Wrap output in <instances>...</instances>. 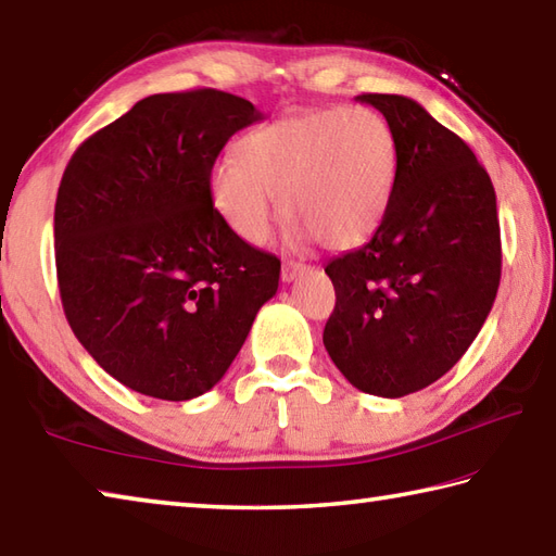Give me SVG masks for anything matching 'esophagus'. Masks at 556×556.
<instances>
[{
    "label": "esophagus",
    "mask_w": 556,
    "mask_h": 556,
    "mask_svg": "<svg viewBox=\"0 0 556 556\" xmlns=\"http://www.w3.org/2000/svg\"><path fill=\"white\" fill-rule=\"evenodd\" d=\"M306 271V265L303 263H293V260H287L285 267H281V279L285 281H293L299 275H303Z\"/></svg>",
    "instance_id": "esophagus-1"
}]
</instances>
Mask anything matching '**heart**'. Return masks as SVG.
Here are the masks:
<instances>
[{"mask_svg": "<svg viewBox=\"0 0 556 556\" xmlns=\"http://www.w3.org/2000/svg\"><path fill=\"white\" fill-rule=\"evenodd\" d=\"M400 147L374 108H311L255 127L210 173L216 214L245 243H263L277 210L293 245L366 243L393 204ZM280 202H276V194Z\"/></svg>", "mask_w": 556, "mask_h": 556, "instance_id": "b5f03b06", "label": "heart"}]
</instances>
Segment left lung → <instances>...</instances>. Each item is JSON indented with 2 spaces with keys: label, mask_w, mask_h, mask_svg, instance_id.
Listing matches in <instances>:
<instances>
[{
  "label": "left lung",
  "mask_w": 556,
  "mask_h": 556,
  "mask_svg": "<svg viewBox=\"0 0 556 556\" xmlns=\"http://www.w3.org/2000/svg\"><path fill=\"white\" fill-rule=\"evenodd\" d=\"M395 129L400 173L383 226L325 267L323 344L358 390L402 397L460 362L502 279L496 192L472 149L407 96L364 93Z\"/></svg>",
  "instance_id": "left-lung-1"
}]
</instances>
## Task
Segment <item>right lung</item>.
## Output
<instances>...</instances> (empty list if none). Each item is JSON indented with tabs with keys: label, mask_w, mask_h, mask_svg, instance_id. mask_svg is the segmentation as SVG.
Listing matches in <instances>:
<instances>
[{
	"label": "right lung",
	"mask_w": 556,
	"mask_h": 556,
	"mask_svg": "<svg viewBox=\"0 0 556 556\" xmlns=\"http://www.w3.org/2000/svg\"><path fill=\"white\" fill-rule=\"evenodd\" d=\"M260 119L241 96L141 98L74 151L54 202V263L70 328L135 393L212 390L275 296L281 263L241 241L210 198L231 135Z\"/></svg>",
	"instance_id": "right-lung-1"
}]
</instances>
